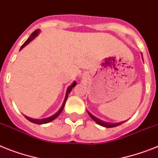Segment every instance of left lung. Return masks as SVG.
I'll return each instance as SVG.
<instances>
[{
  "label": "left lung",
  "mask_w": 158,
  "mask_h": 158,
  "mask_svg": "<svg viewBox=\"0 0 158 158\" xmlns=\"http://www.w3.org/2000/svg\"><path fill=\"white\" fill-rule=\"evenodd\" d=\"M141 56H142V54H141ZM142 59H143V56H142ZM87 113H88V115L91 116V118L94 120V121H95L98 124L101 125V126L105 127V128H113V127H116V126H118V125H120V124H123V123L124 122V121H121V122H119V123H108V122L103 121V120H99V119L96 118L95 116H93V115H92L91 112H88L87 110Z\"/></svg>",
  "instance_id": "obj_1"
}]
</instances>
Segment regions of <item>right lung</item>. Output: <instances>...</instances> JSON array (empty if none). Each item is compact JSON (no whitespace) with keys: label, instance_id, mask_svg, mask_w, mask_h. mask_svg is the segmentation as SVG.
<instances>
[{"label":"right lung","instance_id":"1","mask_svg":"<svg viewBox=\"0 0 158 158\" xmlns=\"http://www.w3.org/2000/svg\"><path fill=\"white\" fill-rule=\"evenodd\" d=\"M39 32H40V30H36L34 32V33H32V34L30 35V37H29V38H28L27 40L26 41V42H24V44L22 45V46H21V48H20V50H22V49L25 47V46H26V45H28L29 43H30L31 41H33L34 39V38H36L37 36L38 35V34H39ZM76 85V82L74 81L73 82V83L71 84V85L69 86L68 87H67V91H66V95H65V99L64 100H63V104H62V106H61V108H59V111L56 112L55 114H54V115H52L51 116H50V117H47V118H44V119H33V118H30L29 117V116H25V117L29 121L32 122V123H34V124H47V123H50V122H51L52 120H54L55 118H57L58 116H59V114L61 113V112H63V108H64V106H65V104H66V101H67V97H68V95L70 94V92L71 91V90H72V88L75 86Z\"/></svg>","mask_w":158,"mask_h":158}]
</instances>
